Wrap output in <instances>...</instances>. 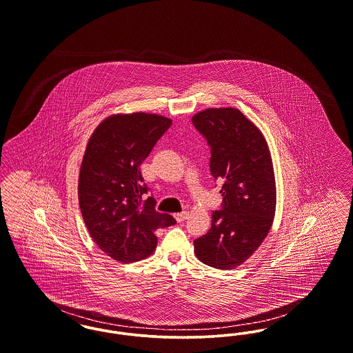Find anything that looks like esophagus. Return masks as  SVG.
I'll use <instances>...</instances> for the list:
<instances>
[{"label":"esophagus","mask_w":353,"mask_h":353,"mask_svg":"<svg viewBox=\"0 0 353 353\" xmlns=\"http://www.w3.org/2000/svg\"><path fill=\"white\" fill-rule=\"evenodd\" d=\"M188 212L187 211H183V212H179V214H175V219H176V221L178 223H182L184 220H187V217H188Z\"/></svg>","instance_id":"34e87169"}]
</instances>
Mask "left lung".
<instances>
[{
  "label": "left lung",
  "mask_w": 353,
  "mask_h": 353,
  "mask_svg": "<svg viewBox=\"0 0 353 353\" xmlns=\"http://www.w3.org/2000/svg\"><path fill=\"white\" fill-rule=\"evenodd\" d=\"M192 123L211 148L210 169L223 183L221 210L194 241L203 263L221 270L240 266L262 244L276 214V179L268 142L234 108H208Z\"/></svg>",
  "instance_id": "obj_1"
}]
</instances>
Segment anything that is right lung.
I'll return each mask as SVG.
<instances>
[{
  "label": "right lung",
  "instance_id": "1",
  "mask_svg": "<svg viewBox=\"0 0 353 353\" xmlns=\"http://www.w3.org/2000/svg\"><path fill=\"white\" fill-rule=\"evenodd\" d=\"M163 116L113 114L94 129L79 174V204L93 241L113 260L134 262L157 246L154 232L174 225L169 214L142 199L149 188L139 166L171 126Z\"/></svg>",
  "mask_w": 353,
  "mask_h": 353
}]
</instances>
